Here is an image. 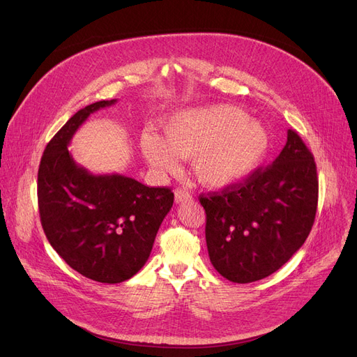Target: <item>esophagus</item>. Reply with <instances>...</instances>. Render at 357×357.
I'll use <instances>...</instances> for the list:
<instances>
[{
	"label": "esophagus",
	"instance_id": "obj_1",
	"mask_svg": "<svg viewBox=\"0 0 357 357\" xmlns=\"http://www.w3.org/2000/svg\"><path fill=\"white\" fill-rule=\"evenodd\" d=\"M174 196H176V204H183V202L192 201V195L184 189H176Z\"/></svg>",
	"mask_w": 357,
	"mask_h": 357
}]
</instances>
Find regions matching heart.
Segmentation results:
<instances>
[{"label":"heart","instance_id":"heart-1","mask_svg":"<svg viewBox=\"0 0 357 357\" xmlns=\"http://www.w3.org/2000/svg\"><path fill=\"white\" fill-rule=\"evenodd\" d=\"M155 135L140 139L146 162L158 173H174L178 158L193 160L196 178L211 189L233 186L255 173L269 149L265 126L233 105L181 111Z\"/></svg>","mask_w":357,"mask_h":357}]
</instances>
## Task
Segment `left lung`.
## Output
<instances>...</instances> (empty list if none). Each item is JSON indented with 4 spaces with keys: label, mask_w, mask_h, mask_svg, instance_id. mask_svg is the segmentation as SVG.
<instances>
[{
    "label": "left lung",
    "mask_w": 357,
    "mask_h": 357,
    "mask_svg": "<svg viewBox=\"0 0 357 357\" xmlns=\"http://www.w3.org/2000/svg\"><path fill=\"white\" fill-rule=\"evenodd\" d=\"M211 264L228 281L274 274L302 248L318 206L313 155L294 130L269 167L221 193L201 196Z\"/></svg>",
    "instance_id": "8db88e82"
}]
</instances>
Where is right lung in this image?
<instances>
[{
	"instance_id": "add662e5",
	"label": "right lung",
	"mask_w": 357,
	"mask_h": 357,
	"mask_svg": "<svg viewBox=\"0 0 357 357\" xmlns=\"http://www.w3.org/2000/svg\"><path fill=\"white\" fill-rule=\"evenodd\" d=\"M117 99L77 111L47 145L38 171L40 224L54 250L83 277L117 284L139 273L174 202L168 188L123 174H92L68 145L79 127Z\"/></svg>"
}]
</instances>
